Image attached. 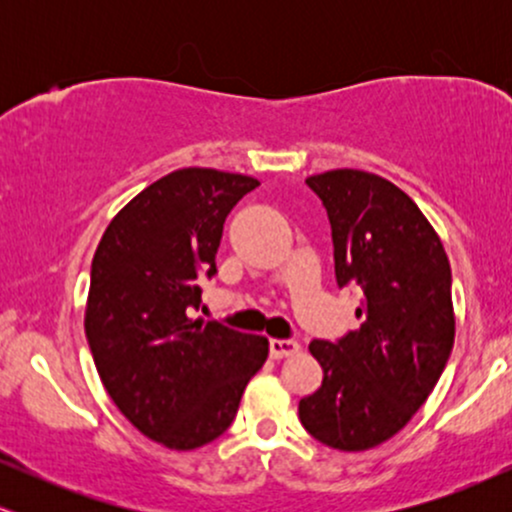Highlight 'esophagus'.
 <instances>
[{"instance_id": "obj_1", "label": "esophagus", "mask_w": 512, "mask_h": 512, "mask_svg": "<svg viewBox=\"0 0 512 512\" xmlns=\"http://www.w3.org/2000/svg\"><path fill=\"white\" fill-rule=\"evenodd\" d=\"M298 342H293V339H269V354L272 358H286V356H293L298 354Z\"/></svg>"}]
</instances>
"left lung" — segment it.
I'll use <instances>...</instances> for the list:
<instances>
[{
  "label": "left lung",
  "mask_w": 512,
  "mask_h": 512,
  "mask_svg": "<svg viewBox=\"0 0 512 512\" xmlns=\"http://www.w3.org/2000/svg\"><path fill=\"white\" fill-rule=\"evenodd\" d=\"M332 226L339 289L363 291L361 327L315 339L322 385L298 404L305 431L334 450L361 452L409 424L436 387L452 342V274L443 243L397 185L366 170L310 175Z\"/></svg>",
  "instance_id": "obj_1"
}]
</instances>
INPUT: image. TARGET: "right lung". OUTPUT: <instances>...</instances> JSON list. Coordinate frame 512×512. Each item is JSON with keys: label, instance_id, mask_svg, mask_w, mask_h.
Instances as JSON below:
<instances>
[{"label": "right lung", "instance_id": "right-lung-1", "mask_svg": "<svg viewBox=\"0 0 512 512\" xmlns=\"http://www.w3.org/2000/svg\"><path fill=\"white\" fill-rule=\"evenodd\" d=\"M257 185L214 168L175 170L110 221L93 255L84 320L93 363L132 426L170 450L219 438L267 361L260 334L190 317L199 276L216 274L226 216Z\"/></svg>", "mask_w": 512, "mask_h": 512}]
</instances>
